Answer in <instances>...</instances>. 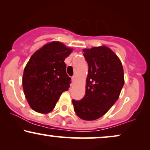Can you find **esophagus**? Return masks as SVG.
<instances>
[{
	"label": "esophagus",
	"instance_id": "esophagus-1",
	"mask_svg": "<svg viewBox=\"0 0 150 150\" xmlns=\"http://www.w3.org/2000/svg\"><path fill=\"white\" fill-rule=\"evenodd\" d=\"M75 79H76V77H75V75H73V76L72 77V81H73V82H75Z\"/></svg>",
	"mask_w": 150,
	"mask_h": 150
}]
</instances>
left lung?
<instances>
[{"mask_svg":"<svg viewBox=\"0 0 150 150\" xmlns=\"http://www.w3.org/2000/svg\"><path fill=\"white\" fill-rule=\"evenodd\" d=\"M88 63V75L84 97L73 99L77 116L86 120L99 118L118 99L124 85L122 63L118 56L106 46L84 49Z\"/></svg>","mask_w":150,"mask_h":150,"instance_id":"1","label":"left lung"}]
</instances>
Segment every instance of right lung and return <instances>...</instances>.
I'll return each mask as SVG.
<instances>
[{"mask_svg": "<svg viewBox=\"0 0 150 150\" xmlns=\"http://www.w3.org/2000/svg\"><path fill=\"white\" fill-rule=\"evenodd\" d=\"M72 52L59 42L46 44L30 58L24 70L22 86L34 111L49 113L61 94L68 90L71 78L66 73L65 58Z\"/></svg>", "mask_w": 150, "mask_h": 150, "instance_id": "obj_1", "label": "right lung"}]
</instances>
